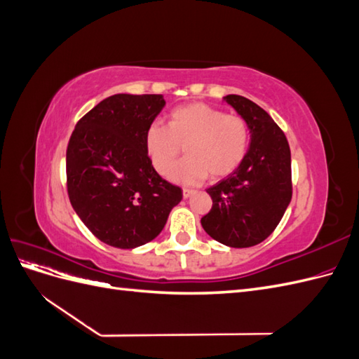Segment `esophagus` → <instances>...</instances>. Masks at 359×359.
I'll use <instances>...</instances> for the list:
<instances>
[{
  "instance_id": "obj_1",
  "label": "esophagus",
  "mask_w": 359,
  "mask_h": 359,
  "mask_svg": "<svg viewBox=\"0 0 359 359\" xmlns=\"http://www.w3.org/2000/svg\"><path fill=\"white\" fill-rule=\"evenodd\" d=\"M193 193H194V190H191V189H182V196L184 198H190Z\"/></svg>"
}]
</instances>
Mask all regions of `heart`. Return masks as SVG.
<instances>
[{"instance_id": "obj_1", "label": "heart", "mask_w": 359, "mask_h": 359, "mask_svg": "<svg viewBox=\"0 0 359 359\" xmlns=\"http://www.w3.org/2000/svg\"><path fill=\"white\" fill-rule=\"evenodd\" d=\"M252 128L241 115H226L206 103H189L172 109L166 127L151 124L145 132V148L151 165L168 177L182 147L188 157L170 178L181 184H199L229 177L247 157Z\"/></svg>"}]
</instances>
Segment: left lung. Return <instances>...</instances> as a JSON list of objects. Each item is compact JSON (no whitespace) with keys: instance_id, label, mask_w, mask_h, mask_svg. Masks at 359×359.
<instances>
[{"instance_id":"obj_1","label":"left lung","mask_w":359,"mask_h":359,"mask_svg":"<svg viewBox=\"0 0 359 359\" xmlns=\"http://www.w3.org/2000/svg\"><path fill=\"white\" fill-rule=\"evenodd\" d=\"M252 128L243 165L206 189L212 208L202 227L215 241L235 248L253 247L274 232L292 199L287 139L266 111L243 95L224 97Z\"/></svg>"}]
</instances>
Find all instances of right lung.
Instances as JSON below:
<instances>
[{"label":"right lung","instance_id":"1","mask_svg":"<svg viewBox=\"0 0 359 359\" xmlns=\"http://www.w3.org/2000/svg\"><path fill=\"white\" fill-rule=\"evenodd\" d=\"M161 94H115L85 114L70 136L67 193L76 214L107 245L135 248L163 231L182 190L151 165L145 132Z\"/></svg>","mask_w":359,"mask_h":359}]
</instances>
